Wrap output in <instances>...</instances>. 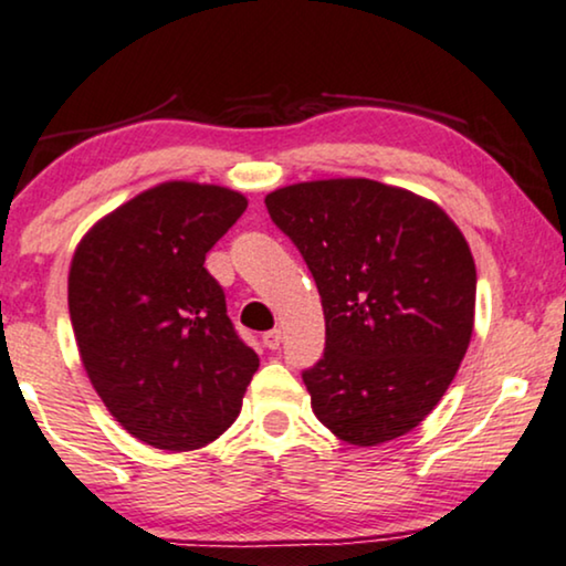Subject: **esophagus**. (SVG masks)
Returning <instances> with one entry per match:
<instances>
[{"mask_svg":"<svg viewBox=\"0 0 566 566\" xmlns=\"http://www.w3.org/2000/svg\"><path fill=\"white\" fill-rule=\"evenodd\" d=\"M281 340H283V335H281V329H268L265 335H262V343H265V348H270V350H275L277 346H281Z\"/></svg>","mask_w":566,"mask_h":566,"instance_id":"esophagus-1","label":"esophagus"}]
</instances>
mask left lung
<instances>
[{
    "label": "left lung",
    "instance_id": "8db88e82",
    "mask_svg": "<svg viewBox=\"0 0 566 566\" xmlns=\"http://www.w3.org/2000/svg\"><path fill=\"white\" fill-rule=\"evenodd\" d=\"M312 270L325 356L304 377L337 439L377 447L408 434L450 387L471 346L475 262L427 197L374 179H322L265 197Z\"/></svg>",
    "mask_w": 566,
    "mask_h": 566
}]
</instances>
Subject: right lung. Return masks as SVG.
Instances as JSON below:
<instances>
[{
  "label": "right lung",
  "mask_w": 566,
  "mask_h": 566,
  "mask_svg": "<svg viewBox=\"0 0 566 566\" xmlns=\"http://www.w3.org/2000/svg\"><path fill=\"white\" fill-rule=\"evenodd\" d=\"M247 210L229 187L164 181L80 239L67 298L87 379L139 442L210 444L237 421L260 358L233 329L205 254Z\"/></svg>",
  "instance_id": "obj_1"
}]
</instances>
